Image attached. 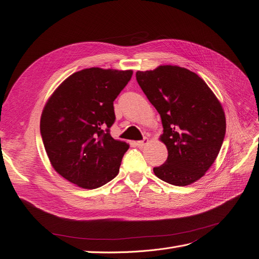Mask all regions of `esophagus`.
Returning <instances> with one entry per match:
<instances>
[{
	"instance_id": "esophagus-1",
	"label": "esophagus",
	"mask_w": 259,
	"mask_h": 259,
	"mask_svg": "<svg viewBox=\"0 0 259 259\" xmlns=\"http://www.w3.org/2000/svg\"><path fill=\"white\" fill-rule=\"evenodd\" d=\"M148 143H149V139L148 138H144L143 140H139V142H137L136 146L138 148H144L146 145H148Z\"/></svg>"
}]
</instances>
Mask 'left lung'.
<instances>
[{"label": "left lung", "instance_id": "obj_1", "mask_svg": "<svg viewBox=\"0 0 259 259\" xmlns=\"http://www.w3.org/2000/svg\"><path fill=\"white\" fill-rule=\"evenodd\" d=\"M136 80L161 115L168 156L155 176L174 186L197 182L216 160L226 134L219 100L201 77L186 68L159 66L137 71Z\"/></svg>", "mask_w": 259, "mask_h": 259}]
</instances>
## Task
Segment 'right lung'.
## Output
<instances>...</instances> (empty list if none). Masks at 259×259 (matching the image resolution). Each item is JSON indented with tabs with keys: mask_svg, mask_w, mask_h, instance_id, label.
<instances>
[{
	"mask_svg": "<svg viewBox=\"0 0 259 259\" xmlns=\"http://www.w3.org/2000/svg\"><path fill=\"white\" fill-rule=\"evenodd\" d=\"M132 75V70L84 69L67 77L49 98L41 135L52 166L68 182L96 189L119 173L130 146L110 135L113 101Z\"/></svg>",
	"mask_w": 259,
	"mask_h": 259,
	"instance_id": "1",
	"label": "right lung"
}]
</instances>
